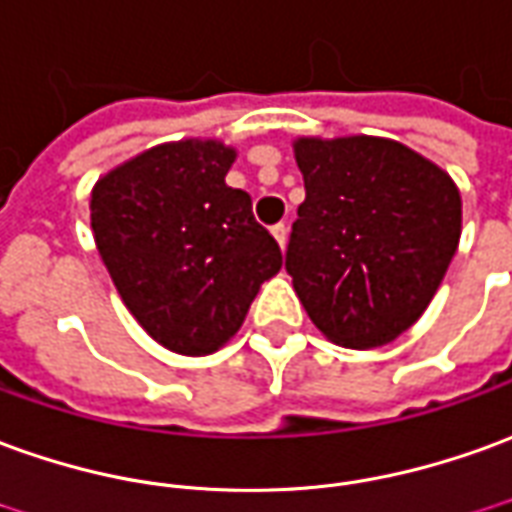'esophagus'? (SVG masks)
<instances>
[{"label": "esophagus", "mask_w": 512, "mask_h": 512, "mask_svg": "<svg viewBox=\"0 0 512 512\" xmlns=\"http://www.w3.org/2000/svg\"><path fill=\"white\" fill-rule=\"evenodd\" d=\"M271 232H274L277 244L285 246V241H288V224H285V221H280V224H274V227H271Z\"/></svg>", "instance_id": "34e87169"}]
</instances>
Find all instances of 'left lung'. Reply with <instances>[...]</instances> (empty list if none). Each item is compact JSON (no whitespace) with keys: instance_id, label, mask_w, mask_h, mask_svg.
I'll list each match as a JSON object with an SVG mask.
<instances>
[{"instance_id":"obj_1","label":"left lung","mask_w":512,"mask_h":512,"mask_svg":"<svg viewBox=\"0 0 512 512\" xmlns=\"http://www.w3.org/2000/svg\"><path fill=\"white\" fill-rule=\"evenodd\" d=\"M305 202L285 271L330 341L374 349L413 327L460 241L449 174L385 138H299Z\"/></svg>"}]
</instances>
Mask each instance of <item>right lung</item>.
<instances>
[{"label":"right lung","mask_w":512,"mask_h":512,"mask_svg":"<svg viewBox=\"0 0 512 512\" xmlns=\"http://www.w3.org/2000/svg\"><path fill=\"white\" fill-rule=\"evenodd\" d=\"M219 141L163 144L96 182L91 227L124 305L157 343L210 355L244 324L280 244L224 177Z\"/></svg>","instance_id":"obj_1"}]
</instances>
